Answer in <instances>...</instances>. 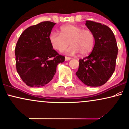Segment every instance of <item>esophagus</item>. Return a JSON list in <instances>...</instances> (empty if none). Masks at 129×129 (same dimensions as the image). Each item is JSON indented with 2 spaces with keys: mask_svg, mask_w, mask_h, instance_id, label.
Wrapping results in <instances>:
<instances>
[{
  "mask_svg": "<svg viewBox=\"0 0 129 129\" xmlns=\"http://www.w3.org/2000/svg\"><path fill=\"white\" fill-rule=\"evenodd\" d=\"M71 59V58H70V57H68V56H66V58H65V60H66V61H69V60H70Z\"/></svg>",
  "mask_w": 129,
  "mask_h": 129,
  "instance_id": "34e87169",
  "label": "esophagus"
}]
</instances>
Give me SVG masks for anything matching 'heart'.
Here are the masks:
<instances>
[{
	"label": "heart",
	"instance_id": "obj_1",
	"mask_svg": "<svg viewBox=\"0 0 129 129\" xmlns=\"http://www.w3.org/2000/svg\"><path fill=\"white\" fill-rule=\"evenodd\" d=\"M49 40L53 49L59 52L64 50L70 44L71 46L67 52L71 55L79 52L81 55H88L92 52L94 45L93 33L76 25L62 26L60 28V35L52 32Z\"/></svg>",
	"mask_w": 129,
	"mask_h": 129
}]
</instances>
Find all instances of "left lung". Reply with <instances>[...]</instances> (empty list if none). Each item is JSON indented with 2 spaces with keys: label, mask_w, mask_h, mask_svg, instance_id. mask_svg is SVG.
<instances>
[{
  "label": "left lung",
  "mask_w": 129,
  "mask_h": 129,
  "mask_svg": "<svg viewBox=\"0 0 129 129\" xmlns=\"http://www.w3.org/2000/svg\"><path fill=\"white\" fill-rule=\"evenodd\" d=\"M86 25L93 33L94 45L89 56L79 59L76 74L86 85L98 87L105 84L114 72L118 47L108 26L92 21H86Z\"/></svg>",
  "instance_id": "1"
}]
</instances>
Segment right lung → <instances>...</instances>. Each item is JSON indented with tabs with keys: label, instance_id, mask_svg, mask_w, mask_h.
I'll return each mask as SVG.
<instances>
[{
	"label": "right lung",
	"instance_id": "obj_1",
	"mask_svg": "<svg viewBox=\"0 0 129 129\" xmlns=\"http://www.w3.org/2000/svg\"><path fill=\"white\" fill-rule=\"evenodd\" d=\"M55 22L43 21L25 29L15 49L17 71L27 86L39 87L53 79L65 57L53 49L49 37Z\"/></svg>",
	"mask_w": 129,
	"mask_h": 129
}]
</instances>
